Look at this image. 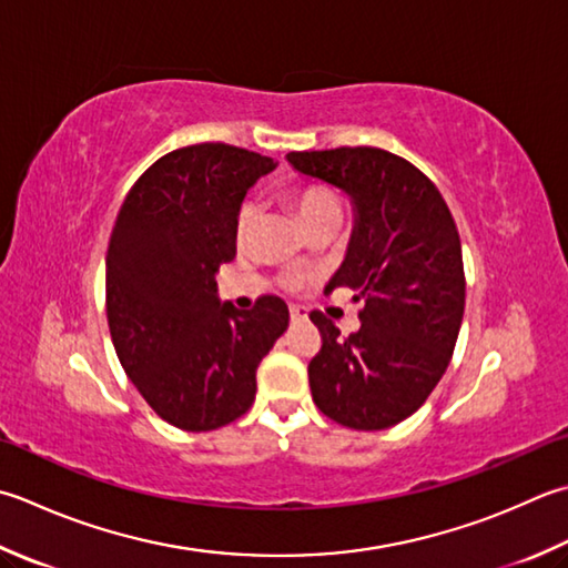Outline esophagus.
Wrapping results in <instances>:
<instances>
[{
	"mask_svg": "<svg viewBox=\"0 0 568 568\" xmlns=\"http://www.w3.org/2000/svg\"><path fill=\"white\" fill-rule=\"evenodd\" d=\"M307 315H305V310L300 307V305H291V320L293 322H303Z\"/></svg>",
	"mask_w": 568,
	"mask_h": 568,
	"instance_id": "esophagus-1",
	"label": "esophagus"
}]
</instances>
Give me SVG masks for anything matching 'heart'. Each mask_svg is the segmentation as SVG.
<instances>
[{"label": "heart", "instance_id": "obj_1", "mask_svg": "<svg viewBox=\"0 0 568 568\" xmlns=\"http://www.w3.org/2000/svg\"><path fill=\"white\" fill-rule=\"evenodd\" d=\"M293 204L303 226L310 229L322 219H339L342 206L337 194L332 192L325 184H310L303 186L300 192L293 196ZM255 219V206L253 204H243L241 214H239V229L246 231L251 226V221Z\"/></svg>", "mask_w": 568, "mask_h": 568}]
</instances>
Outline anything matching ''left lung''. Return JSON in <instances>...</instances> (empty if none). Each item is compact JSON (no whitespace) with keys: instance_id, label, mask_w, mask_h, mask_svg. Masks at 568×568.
<instances>
[{"instance_id":"left-lung-1","label":"left lung","mask_w":568,"mask_h":568,"mask_svg":"<svg viewBox=\"0 0 568 568\" xmlns=\"http://www.w3.org/2000/svg\"><path fill=\"white\" fill-rule=\"evenodd\" d=\"M287 162L349 196V246L325 293L352 287L364 303L349 337L310 315L322 335L307 366L313 402L347 428H392L424 406L453 357L465 310L458 229L436 184L386 150L291 152Z\"/></svg>"}]
</instances>
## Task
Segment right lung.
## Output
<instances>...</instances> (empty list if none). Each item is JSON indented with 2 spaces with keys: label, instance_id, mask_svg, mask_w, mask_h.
I'll return each mask as SVG.
<instances>
[{
  "label": "right lung",
  "instance_id": "right-lung-1",
  "mask_svg": "<svg viewBox=\"0 0 568 568\" xmlns=\"http://www.w3.org/2000/svg\"><path fill=\"white\" fill-rule=\"evenodd\" d=\"M277 162L224 142L164 154L130 189L105 255L108 327L154 414L189 433L241 418L255 369L287 329L281 297L221 303L216 273L236 255L239 211Z\"/></svg>",
  "mask_w": 568,
  "mask_h": 568
}]
</instances>
